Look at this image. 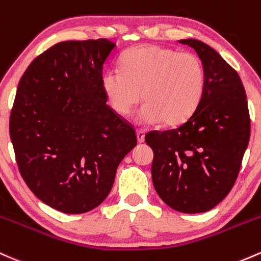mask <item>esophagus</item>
Returning a JSON list of instances; mask_svg holds the SVG:
<instances>
[{
	"instance_id": "34e87169",
	"label": "esophagus",
	"mask_w": 261,
	"mask_h": 261,
	"mask_svg": "<svg viewBox=\"0 0 261 261\" xmlns=\"http://www.w3.org/2000/svg\"><path fill=\"white\" fill-rule=\"evenodd\" d=\"M136 136H137V142H139V144H141V142L145 141V133L142 130H137Z\"/></svg>"
}]
</instances>
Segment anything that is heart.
<instances>
[{
  "label": "heart",
  "mask_w": 261,
  "mask_h": 261,
  "mask_svg": "<svg viewBox=\"0 0 261 261\" xmlns=\"http://www.w3.org/2000/svg\"><path fill=\"white\" fill-rule=\"evenodd\" d=\"M121 65L122 70H108L101 80L102 91L117 115L128 116L144 98L146 104L137 113V122L176 126L198 107L205 74L193 53L140 45L125 53Z\"/></svg>",
  "instance_id": "heart-1"
}]
</instances>
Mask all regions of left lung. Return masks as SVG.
Here are the masks:
<instances>
[{
  "label": "left lung",
  "instance_id": "obj_1",
  "mask_svg": "<svg viewBox=\"0 0 261 261\" xmlns=\"http://www.w3.org/2000/svg\"><path fill=\"white\" fill-rule=\"evenodd\" d=\"M179 43L193 48L202 61V99L183 124L151 131L145 141L153 151L152 182L163 202L182 213H203L222 202L236 183L250 116L239 74L219 53L197 39Z\"/></svg>",
  "mask_w": 261,
  "mask_h": 261
}]
</instances>
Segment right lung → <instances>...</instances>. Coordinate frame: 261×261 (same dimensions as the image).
<instances>
[{
    "label": "right lung",
    "instance_id": "obj_1",
    "mask_svg": "<svg viewBox=\"0 0 261 261\" xmlns=\"http://www.w3.org/2000/svg\"><path fill=\"white\" fill-rule=\"evenodd\" d=\"M115 47L105 38L57 43L18 83L10 117L18 170L43 203L63 213L102 203L137 144L102 91V67Z\"/></svg>",
    "mask_w": 261,
    "mask_h": 261
}]
</instances>
